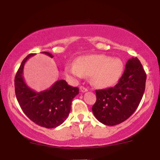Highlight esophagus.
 I'll return each mask as SVG.
<instances>
[{
    "instance_id": "34e87169",
    "label": "esophagus",
    "mask_w": 160,
    "mask_h": 160,
    "mask_svg": "<svg viewBox=\"0 0 160 160\" xmlns=\"http://www.w3.org/2000/svg\"><path fill=\"white\" fill-rule=\"evenodd\" d=\"M80 91L82 92H86L88 91V89L87 88H86L85 86H80Z\"/></svg>"
}]
</instances>
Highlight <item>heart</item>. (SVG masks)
<instances>
[{
  "instance_id": "1",
  "label": "heart",
  "mask_w": 160,
  "mask_h": 160,
  "mask_svg": "<svg viewBox=\"0 0 160 160\" xmlns=\"http://www.w3.org/2000/svg\"><path fill=\"white\" fill-rule=\"evenodd\" d=\"M123 63L120 58H111L105 55L81 56L77 60V65L70 64L65 68L68 75L80 78L84 75L92 76V82L100 88L115 85L120 80Z\"/></svg>"
}]
</instances>
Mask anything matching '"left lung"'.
I'll use <instances>...</instances> for the list:
<instances>
[{"instance_id": "left-lung-1", "label": "left lung", "mask_w": 160, "mask_h": 160, "mask_svg": "<svg viewBox=\"0 0 160 160\" xmlns=\"http://www.w3.org/2000/svg\"><path fill=\"white\" fill-rule=\"evenodd\" d=\"M146 79V73L138 58L128 60L114 87L95 90L96 102L92 108L95 118L107 126H115L127 120L140 104Z\"/></svg>"}]
</instances>
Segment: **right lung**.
<instances>
[{
    "label": "right lung",
    "instance_id": "add662e5",
    "mask_svg": "<svg viewBox=\"0 0 160 160\" xmlns=\"http://www.w3.org/2000/svg\"><path fill=\"white\" fill-rule=\"evenodd\" d=\"M51 58L48 52H42ZM34 54L24 58L15 77V92L25 114L38 126L56 128L63 123L71 111L73 98L79 94L78 87L68 85L64 80H57L48 89L35 92L27 86L23 79V68L26 61Z\"/></svg>",
    "mask_w": 160,
    "mask_h": 160
}]
</instances>
